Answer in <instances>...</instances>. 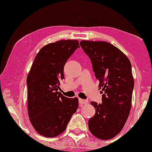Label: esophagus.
Here are the masks:
<instances>
[{
	"mask_svg": "<svg viewBox=\"0 0 152 152\" xmlns=\"http://www.w3.org/2000/svg\"><path fill=\"white\" fill-rule=\"evenodd\" d=\"M79 103H80V104H88V100H87V99H79Z\"/></svg>",
	"mask_w": 152,
	"mask_h": 152,
	"instance_id": "34e87169",
	"label": "esophagus"
}]
</instances>
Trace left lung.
Instances as JSON below:
<instances>
[{
  "label": "left lung",
  "instance_id": "left-lung-1",
  "mask_svg": "<svg viewBox=\"0 0 152 152\" xmlns=\"http://www.w3.org/2000/svg\"><path fill=\"white\" fill-rule=\"evenodd\" d=\"M80 45L90 58L103 94L102 102H91L95 113L88 120L89 130L97 138L109 140L121 132L129 115L134 87L132 64L122 51L106 41H82Z\"/></svg>",
  "mask_w": 152,
  "mask_h": 152
}]
</instances>
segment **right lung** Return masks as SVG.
Listing matches in <instances>:
<instances>
[{
  "label": "right lung",
  "instance_id": "obj_1",
  "mask_svg": "<svg viewBox=\"0 0 152 152\" xmlns=\"http://www.w3.org/2000/svg\"><path fill=\"white\" fill-rule=\"evenodd\" d=\"M80 48L76 40L49 43L37 53L27 77L30 120L41 136L55 137L63 133L78 108L77 97L59 92L68 58Z\"/></svg>",
  "mask_w": 152,
  "mask_h": 152
}]
</instances>
